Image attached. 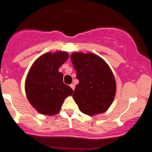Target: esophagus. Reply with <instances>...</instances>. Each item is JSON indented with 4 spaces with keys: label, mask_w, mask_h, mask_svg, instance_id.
<instances>
[{
    "label": "esophagus",
    "mask_w": 152,
    "mask_h": 152,
    "mask_svg": "<svg viewBox=\"0 0 152 152\" xmlns=\"http://www.w3.org/2000/svg\"><path fill=\"white\" fill-rule=\"evenodd\" d=\"M70 88H71L72 89H73V91H74V89H75V85H74V84H71V85H70Z\"/></svg>",
    "instance_id": "esophagus-1"
}]
</instances>
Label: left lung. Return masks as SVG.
I'll return each instance as SVG.
<instances>
[{"label": "left lung", "instance_id": "left-lung-1", "mask_svg": "<svg viewBox=\"0 0 152 152\" xmlns=\"http://www.w3.org/2000/svg\"><path fill=\"white\" fill-rule=\"evenodd\" d=\"M70 59L79 81L73 94L79 110L89 116L105 112L117 90L111 69L104 59L91 53H73Z\"/></svg>", "mask_w": 152, "mask_h": 152}]
</instances>
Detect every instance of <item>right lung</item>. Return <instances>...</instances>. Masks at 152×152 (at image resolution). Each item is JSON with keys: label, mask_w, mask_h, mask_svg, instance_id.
Returning a JSON list of instances; mask_svg holds the SVG:
<instances>
[{"label": "right lung", "mask_w": 152, "mask_h": 152, "mask_svg": "<svg viewBox=\"0 0 152 152\" xmlns=\"http://www.w3.org/2000/svg\"><path fill=\"white\" fill-rule=\"evenodd\" d=\"M69 58L64 51L46 53L37 58L29 69L25 81V92L31 105L44 115L59 112L64 99L73 90L63 82L58 69Z\"/></svg>", "instance_id": "right-lung-1"}]
</instances>
